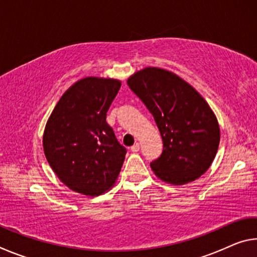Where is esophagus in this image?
I'll return each instance as SVG.
<instances>
[{
    "label": "esophagus",
    "mask_w": 257,
    "mask_h": 257,
    "mask_svg": "<svg viewBox=\"0 0 257 257\" xmlns=\"http://www.w3.org/2000/svg\"><path fill=\"white\" fill-rule=\"evenodd\" d=\"M130 150H132V152H138L139 150H141V145H139L138 143H136V144L130 147Z\"/></svg>",
    "instance_id": "obj_1"
}]
</instances>
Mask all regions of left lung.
Instances as JSON below:
<instances>
[{
  "mask_svg": "<svg viewBox=\"0 0 257 257\" xmlns=\"http://www.w3.org/2000/svg\"><path fill=\"white\" fill-rule=\"evenodd\" d=\"M130 89L153 114L163 151L151 163L156 177L185 185L207 171L220 143L216 116L194 87L175 73L145 68L129 78Z\"/></svg>",
  "mask_w": 257,
  "mask_h": 257,
  "instance_id": "8db88e82",
  "label": "left lung"
}]
</instances>
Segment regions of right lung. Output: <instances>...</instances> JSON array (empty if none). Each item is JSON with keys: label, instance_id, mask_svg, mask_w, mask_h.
I'll return each mask as SVG.
<instances>
[{"label": "right lung", "instance_id": "1", "mask_svg": "<svg viewBox=\"0 0 257 257\" xmlns=\"http://www.w3.org/2000/svg\"><path fill=\"white\" fill-rule=\"evenodd\" d=\"M121 82L87 77L62 95L43 136L46 160L71 190L97 196L111 188L122 167L125 147L106 122Z\"/></svg>", "mask_w": 257, "mask_h": 257}]
</instances>
